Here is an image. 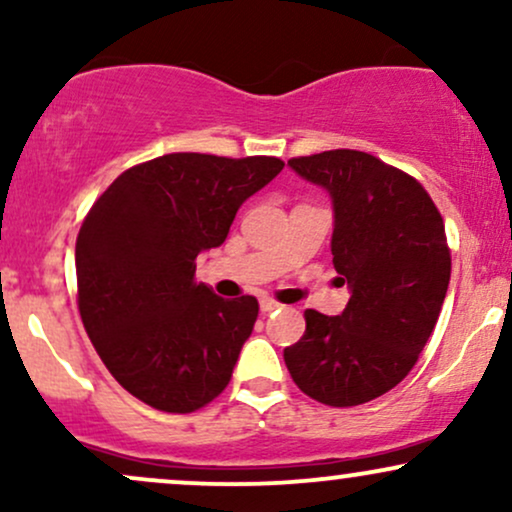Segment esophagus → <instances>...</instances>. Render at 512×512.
<instances>
[{
    "instance_id": "34e87169",
    "label": "esophagus",
    "mask_w": 512,
    "mask_h": 512,
    "mask_svg": "<svg viewBox=\"0 0 512 512\" xmlns=\"http://www.w3.org/2000/svg\"><path fill=\"white\" fill-rule=\"evenodd\" d=\"M276 308H281V305L276 303L274 298H269V296H262L260 298V310H262V313H272V310H276Z\"/></svg>"
}]
</instances>
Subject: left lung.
I'll use <instances>...</instances> for the list:
<instances>
[{"label": "left lung", "instance_id": "left-lung-1", "mask_svg": "<svg viewBox=\"0 0 512 512\" xmlns=\"http://www.w3.org/2000/svg\"><path fill=\"white\" fill-rule=\"evenodd\" d=\"M332 199V255L349 303L305 310L284 349L293 383L330 407H356L402 383L436 327L450 284L443 216L411 175L363 151L291 158Z\"/></svg>", "mask_w": 512, "mask_h": 512}]
</instances>
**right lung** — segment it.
<instances>
[{
	"instance_id": "1",
	"label": "right lung",
	"mask_w": 512,
	"mask_h": 512,
	"mask_svg": "<svg viewBox=\"0 0 512 512\" xmlns=\"http://www.w3.org/2000/svg\"><path fill=\"white\" fill-rule=\"evenodd\" d=\"M284 168L272 156L166 154L125 170L76 238L84 327L129 395L187 414L219 397L257 320V298L197 284L240 204Z\"/></svg>"
}]
</instances>
